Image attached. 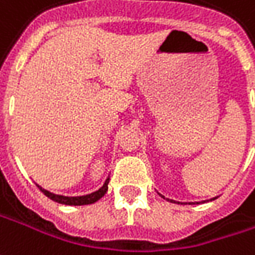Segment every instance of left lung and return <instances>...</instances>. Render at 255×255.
Listing matches in <instances>:
<instances>
[{
  "label": "left lung",
  "mask_w": 255,
  "mask_h": 255,
  "mask_svg": "<svg viewBox=\"0 0 255 255\" xmlns=\"http://www.w3.org/2000/svg\"><path fill=\"white\" fill-rule=\"evenodd\" d=\"M158 195H160V193H158ZM160 196H161L163 199H167V197H164L163 195H160ZM214 199H217V197H213V199H210V200H214ZM167 200H168V202H171V203H178V204H179V202H175V200H172V199H167ZM204 202H206V200H204ZM204 202H202V203H204ZM189 204H195V203H189Z\"/></svg>",
  "instance_id": "left-lung-1"
}]
</instances>
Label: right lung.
Wrapping results in <instances>:
<instances>
[{
    "label": "right lung",
    "mask_w": 255,
    "mask_h": 255,
    "mask_svg": "<svg viewBox=\"0 0 255 255\" xmlns=\"http://www.w3.org/2000/svg\"><path fill=\"white\" fill-rule=\"evenodd\" d=\"M108 183H109V178H106V181L103 183L102 186L97 190V192H92L90 195H84V196H62V195H55L52 192L49 190L44 189L41 188L40 185L38 189L44 193V195L49 197L51 200L56 203H60V204H66V206H85V204H92V203L98 202L101 197L105 196V193L108 192Z\"/></svg>",
    "instance_id": "right-lung-1"
}]
</instances>
